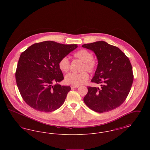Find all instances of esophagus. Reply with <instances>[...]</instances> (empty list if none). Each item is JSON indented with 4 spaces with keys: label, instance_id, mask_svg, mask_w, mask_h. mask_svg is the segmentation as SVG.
Wrapping results in <instances>:
<instances>
[{
    "label": "esophagus",
    "instance_id": "esophagus-1",
    "mask_svg": "<svg viewBox=\"0 0 150 150\" xmlns=\"http://www.w3.org/2000/svg\"><path fill=\"white\" fill-rule=\"evenodd\" d=\"M78 87L79 86H71V88H78Z\"/></svg>",
    "mask_w": 150,
    "mask_h": 150
}]
</instances>
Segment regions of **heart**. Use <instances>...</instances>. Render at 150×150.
Segmentation results:
<instances>
[{"instance_id": "1", "label": "heart", "mask_w": 150, "mask_h": 150, "mask_svg": "<svg viewBox=\"0 0 150 150\" xmlns=\"http://www.w3.org/2000/svg\"><path fill=\"white\" fill-rule=\"evenodd\" d=\"M74 56L81 60L84 64L82 66L80 73L71 72L66 75L64 80L66 84L74 86H79L84 84L89 78L88 74L85 71H87L90 73L96 71L97 64L93 59L94 57L92 53L86 50H80L74 53ZM58 66L59 69L64 73L69 71L70 68V63L67 57H63L59 62ZM84 71V72L82 71Z\"/></svg>"}]
</instances>
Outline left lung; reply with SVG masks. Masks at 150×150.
<instances>
[{
    "instance_id": "1",
    "label": "left lung",
    "mask_w": 150,
    "mask_h": 150,
    "mask_svg": "<svg viewBox=\"0 0 150 150\" xmlns=\"http://www.w3.org/2000/svg\"><path fill=\"white\" fill-rule=\"evenodd\" d=\"M92 50L98 66L91 81L101 88L88 86L84 98L86 105L97 112H106L119 107L126 100L133 81L132 64L119 48L99 41L82 45Z\"/></svg>"
}]
</instances>
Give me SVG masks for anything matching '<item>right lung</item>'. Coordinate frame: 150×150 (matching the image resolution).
<instances>
[{
    "label": "right lung",
    "instance_id": "obj_1",
    "mask_svg": "<svg viewBox=\"0 0 150 150\" xmlns=\"http://www.w3.org/2000/svg\"><path fill=\"white\" fill-rule=\"evenodd\" d=\"M77 47V44L45 41L34 44L22 53L15 76L20 93L29 106L50 112L62 105L71 88L53 83L64 79L59 61Z\"/></svg>",
    "mask_w": 150,
    "mask_h": 150
}]
</instances>
